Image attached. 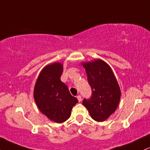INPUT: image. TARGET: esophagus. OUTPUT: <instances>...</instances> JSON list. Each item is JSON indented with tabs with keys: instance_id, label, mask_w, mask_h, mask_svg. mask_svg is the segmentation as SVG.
<instances>
[{
	"instance_id": "1",
	"label": "esophagus",
	"mask_w": 150,
	"mask_h": 150,
	"mask_svg": "<svg viewBox=\"0 0 150 150\" xmlns=\"http://www.w3.org/2000/svg\"><path fill=\"white\" fill-rule=\"evenodd\" d=\"M77 100L79 101V102H80V101H82V97H81L80 95L77 96Z\"/></svg>"
}]
</instances>
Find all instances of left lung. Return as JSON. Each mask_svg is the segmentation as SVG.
Masks as SVG:
<instances>
[{
  "instance_id": "left-lung-1",
  "label": "left lung",
  "mask_w": 150,
  "mask_h": 150,
  "mask_svg": "<svg viewBox=\"0 0 150 150\" xmlns=\"http://www.w3.org/2000/svg\"><path fill=\"white\" fill-rule=\"evenodd\" d=\"M85 68L92 95L82 104L94 120L103 122L113 114L119 104L120 89L111 67L101 59L81 63Z\"/></svg>"
}]
</instances>
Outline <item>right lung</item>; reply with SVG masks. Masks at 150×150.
I'll return each mask as SVG.
<instances>
[{
  "mask_svg": "<svg viewBox=\"0 0 150 150\" xmlns=\"http://www.w3.org/2000/svg\"><path fill=\"white\" fill-rule=\"evenodd\" d=\"M63 65L55 62L46 65L38 76L34 99L38 108L49 120L61 123L70 118L72 108L78 102L61 81Z\"/></svg>",
  "mask_w": 150,
  "mask_h": 150,
  "instance_id": "obj_1",
  "label": "right lung"
}]
</instances>
